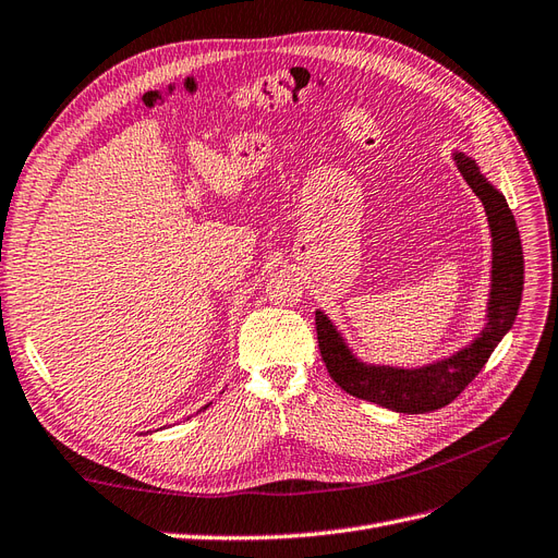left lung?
<instances>
[{
    "mask_svg": "<svg viewBox=\"0 0 558 558\" xmlns=\"http://www.w3.org/2000/svg\"><path fill=\"white\" fill-rule=\"evenodd\" d=\"M453 162L468 181L488 218L492 232V289L486 302V324L468 347L451 356L421 367H393L365 363L351 351L342 332L320 310H316V335L335 384L349 396L369 400L402 414H424L449 404L480 375L498 342L510 332L523 291V253L517 221L508 199L488 181L470 156L453 150Z\"/></svg>",
    "mask_w": 558,
    "mask_h": 558,
    "instance_id": "left-lung-1",
    "label": "left lung"
}]
</instances>
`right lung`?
Masks as SVG:
<instances>
[{
  "label": "right lung",
  "mask_w": 558,
  "mask_h": 558,
  "mask_svg": "<svg viewBox=\"0 0 558 558\" xmlns=\"http://www.w3.org/2000/svg\"><path fill=\"white\" fill-rule=\"evenodd\" d=\"M211 404V402H209ZM209 404H205V408H209ZM205 408H202V410H205Z\"/></svg>",
  "instance_id": "add662e5"
}]
</instances>
